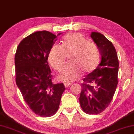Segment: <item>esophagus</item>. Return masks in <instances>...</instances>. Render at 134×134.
Segmentation results:
<instances>
[{"label":"esophagus","mask_w":134,"mask_h":134,"mask_svg":"<svg viewBox=\"0 0 134 134\" xmlns=\"http://www.w3.org/2000/svg\"><path fill=\"white\" fill-rule=\"evenodd\" d=\"M64 85H65V88H69V87H70V86L72 85V83H64Z\"/></svg>","instance_id":"1"}]
</instances>
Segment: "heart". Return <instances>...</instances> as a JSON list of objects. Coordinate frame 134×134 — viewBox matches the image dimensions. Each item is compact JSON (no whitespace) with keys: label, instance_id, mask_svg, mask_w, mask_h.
<instances>
[{"label":"heart","instance_id":"obj_1","mask_svg":"<svg viewBox=\"0 0 134 134\" xmlns=\"http://www.w3.org/2000/svg\"><path fill=\"white\" fill-rule=\"evenodd\" d=\"M69 64L63 69L59 78L65 83L77 80L81 72H93L99 62V51L94 43L88 42L80 33L68 34L62 38L61 45L55 44L49 51L48 60L54 70H61L69 56Z\"/></svg>","mask_w":134,"mask_h":134}]
</instances>
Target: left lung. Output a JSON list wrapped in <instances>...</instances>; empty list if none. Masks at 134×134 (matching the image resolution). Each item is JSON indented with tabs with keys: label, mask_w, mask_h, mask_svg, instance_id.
<instances>
[{
	"label": "left lung",
	"mask_w": 134,
	"mask_h": 134,
	"mask_svg": "<svg viewBox=\"0 0 134 134\" xmlns=\"http://www.w3.org/2000/svg\"><path fill=\"white\" fill-rule=\"evenodd\" d=\"M91 37L99 49L100 62L83 79L80 103L84 112L96 115L107 108L113 99L118 83L119 60L113 43L104 35L93 32Z\"/></svg>",
	"instance_id": "obj_1"
}]
</instances>
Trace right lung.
Here are the masks:
<instances>
[{"instance_id":"add662e5","label":"right lung","mask_w":134,"mask_h":134,"mask_svg":"<svg viewBox=\"0 0 134 134\" xmlns=\"http://www.w3.org/2000/svg\"><path fill=\"white\" fill-rule=\"evenodd\" d=\"M56 39L48 31L35 32L19 43L15 56L16 85L29 107L42 117L56 113L65 89L63 83H53L48 62Z\"/></svg>"}]
</instances>
